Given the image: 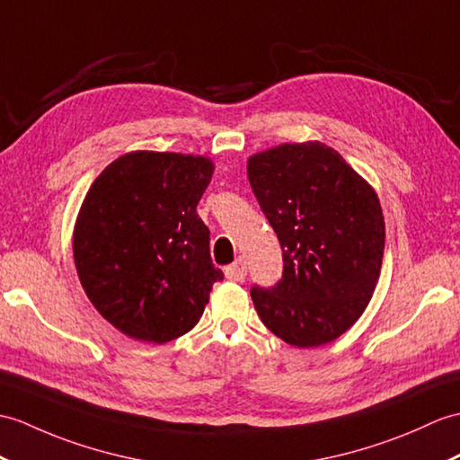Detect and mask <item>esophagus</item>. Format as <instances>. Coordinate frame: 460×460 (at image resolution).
<instances>
[{"instance_id": "esophagus-1", "label": "esophagus", "mask_w": 460, "mask_h": 460, "mask_svg": "<svg viewBox=\"0 0 460 460\" xmlns=\"http://www.w3.org/2000/svg\"><path fill=\"white\" fill-rule=\"evenodd\" d=\"M244 276H247V264L243 259H237L226 269V279L231 282H243Z\"/></svg>"}]
</instances>
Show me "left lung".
Wrapping results in <instances>:
<instances>
[{"instance_id": "1", "label": "left lung", "mask_w": 460, "mask_h": 460, "mask_svg": "<svg viewBox=\"0 0 460 460\" xmlns=\"http://www.w3.org/2000/svg\"><path fill=\"white\" fill-rule=\"evenodd\" d=\"M247 176L284 261L279 284L251 290L256 314L288 345H327L355 325L378 284L386 233L376 191L319 141L256 153Z\"/></svg>"}]
</instances>
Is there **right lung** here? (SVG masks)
I'll use <instances>...</instances> for the list:
<instances>
[{"mask_svg":"<svg viewBox=\"0 0 460 460\" xmlns=\"http://www.w3.org/2000/svg\"><path fill=\"white\" fill-rule=\"evenodd\" d=\"M213 168L201 155L131 151L85 194L74 262L92 305L123 335L163 345L188 333L223 279L196 211Z\"/></svg>","mask_w":460,"mask_h":460,"instance_id":"obj_1","label":"right lung"}]
</instances>
